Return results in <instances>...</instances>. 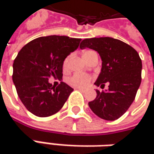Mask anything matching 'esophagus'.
<instances>
[{
    "label": "esophagus",
    "instance_id": "obj_1",
    "mask_svg": "<svg viewBox=\"0 0 154 154\" xmlns=\"http://www.w3.org/2000/svg\"><path fill=\"white\" fill-rule=\"evenodd\" d=\"M77 89L78 91H82V92H84V91H86V89H84V88H81V87H77Z\"/></svg>",
    "mask_w": 154,
    "mask_h": 154
}]
</instances>
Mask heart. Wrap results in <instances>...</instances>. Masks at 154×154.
Returning <instances> with one entry per match:
<instances>
[{
	"label": "heart",
	"mask_w": 154,
	"mask_h": 154,
	"mask_svg": "<svg viewBox=\"0 0 154 154\" xmlns=\"http://www.w3.org/2000/svg\"><path fill=\"white\" fill-rule=\"evenodd\" d=\"M91 51H86L84 52V55H86L88 53H90ZM68 62H69V57H67L63 62V68L66 69L68 67ZM68 83L70 84L71 86L72 87H87L88 84L90 83L91 82V77L89 75H87V74L83 73H76L72 75V77L68 79Z\"/></svg>",
	"instance_id": "obj_1"
}]
</instances>
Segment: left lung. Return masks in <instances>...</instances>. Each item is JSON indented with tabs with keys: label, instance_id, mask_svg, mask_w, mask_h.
<instances>
[{
	"label": "left lung",
	"instance_id": "8db88e82",
	"mask_svg": "<svg viewBox=\"0 0 154 154\" xmlns=\"http://www.w3.org/2000/svg\"><path fill=\"white\" fill-rule=\"evenodd\" d=\"M97 51L102 61L95 85L109 89L97 91V97L88 105L98 117L106 120L119 119L125 113L135 98L141 83L142 61L137 51L122 41L110 38H85L81 49Z\"/></svg>",
	"mask_w": 154,
	"mask_h": 154
}]
</instances>
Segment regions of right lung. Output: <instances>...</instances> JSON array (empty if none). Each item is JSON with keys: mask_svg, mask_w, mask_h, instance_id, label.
Segmentation results:
<instances>
[{"mask_svg": "<svg viewBox=\"0 0 154 154\" xmlns=\"http://www.w3.org/2000/svg\"><path fill=\"white\" fill-rule=\"evenodd\" d=\"M81 38L49 35L30 41L22 48L13 63V82L26 109L38 117H47L62 109L73 89L63 82L65 58L77 49ZM58 78L55 88L50 77Z\"/></svg>", "mask_w": 154, "mask_h": 154, "instance_id": "right-lung-1", "label": "right lung"}]
</instances>
